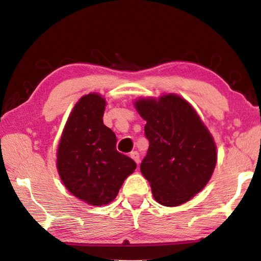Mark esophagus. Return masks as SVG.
I'll use <instances>...</instances> for the list:
<instances>
[{
	"label": "esophagus",
	"mask_w": 261,
	"mask_h": 261,
	"mask_svg": "<svg viewBox=\"0 0 261 261\" xmlns=\"http://www.w3.org/2000/svg\"><path fill=\"white\" fill-rule=\"evenodd\" d=\"M130 158L132 159V160H134L137 165H139V162H140V158H139V153L137 152V151H134V152H131L130 153Z\"/></svg>",
	"instance_id": "34e87169"
}]
</instances>
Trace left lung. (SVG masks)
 <instances>
[{
  "instance_id": "obj_1",
  "label": "left lung",
  "mask_w": 261,
  "mask_h": 261,
  "mask_svg": "<svg viewBox=\"0 0 261 261\" xmlns=\"http://www.w3.org/2000/svg\"><path fill=\"white\" fill-rule=\"evenodd\" d=\"M135 107L146 121L149 141L141 174L159 204L182 205L212 177L218 160L213 136L192 106L177 94L139 98Z\"/></svg>"
}]
</instances>
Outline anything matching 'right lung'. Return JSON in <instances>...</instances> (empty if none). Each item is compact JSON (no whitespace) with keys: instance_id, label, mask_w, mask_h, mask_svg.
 I'll use <instances>...</instances> for the list:
<instances>
[{"instance_id":"1","label":"right lung","mask_w":261,"mask_h":261,"mask_svg":"<svg viewBox=\"0 0 261 261\" xmlns=\"http://www.w3.org/2000/svg\"><path fill=\"white\" fill-rule=\"evenodd\" d=\"M106 100L82 96L70 113L57 148L56 167L64 187L92 206L112 202L136 162L116 149V136L103 124Z\"/></svg>"}]
</instances>
